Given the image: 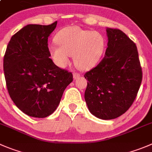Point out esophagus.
I'll list each match as a JSON object with an SVG mask.
<instances>
[{
	"label": "esophagus",
	"mask_w": 152,
	"mask_h": 152,
	"mask_svg": "<svg viewBox=\"0 0 152 152\" xmlns=\"http://www.w3.org/2000/svg\"><path fill=\"white\" fill-rule=\"evenodd\" d=\"M73 77H74V79H77L78 77H80V75L79 73H77V72H74Z\"/></svg>",
	"instance_id": "34e87169"
}]
</instances>
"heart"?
I'll use <instances>...</instances> for the list:
<instances>
[{"label":"heart","instance_id":"b5f03b06","mask_svg":"<svg viewBox=\"0 0 152 152\" xmlns=\"http://www.w3.org/2000/svg\"><path fill=\"white\" fill-rule=\"evenodd\" d=\"M55 40L58 45H50L49 51L60 67H65L69 63L70 55H73L74 63L78 69H92L101 61L106 48V40L101 33L76 26L60 30Z\"/></svg>","mask_w":152,"mask_h":152}]
</instances>
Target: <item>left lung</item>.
Returning a JSON list of instances; mask_svg holds the SVG:
<instances>
[{"label": "left lung", "mask_w": 152, "mask_h": 152, "mask_svg": "<svg viewBox=\"0 0 152 152\" xmlns=\"http://www.w3.org/2000/svg\"><path fill=\"white\" fill-rule=\"evenodd\" d=\"M107 48L102 61L86 72L84 98L97 118L113 119L135 100L142 78L136 44L122 30L107 27Z\"/></svg>", "instance_id": "1"}]
</instances>
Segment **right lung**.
Wrapping results in <instances>:
<instances>
[{
	"mask_svg": "<svg viewBox=\"0 0 152 152\" xmlns=\"http://www.w3.org/2000/svg\"><path fill=\"white\" fill-rule=\"evenodd\" d=\"M57 24H27L12 36L4 57L10 98L32 117L45 118L53 113L73 80L72 72L59 68L49 57L48 39Z\"/></svg>",
	"mask_w": 152,
	"mask_h": 152,
	"instance_id": "add662e5",
	"label": "right lung"
}]
</instances>
